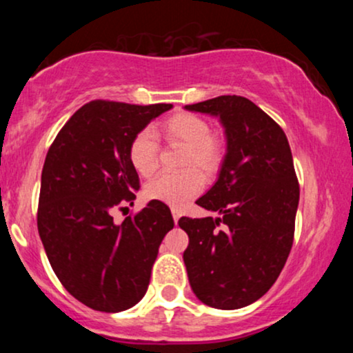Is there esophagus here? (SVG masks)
I'll list each match as a JSON object with an SVG mask.
<instances>
[{
	"instance_id": "obj_1",
	"label": "esophagus",
	"mask_w": 353,
	"mask_h": 353,
	"mask_svg": "<svg viewBox=\"0 0 353 353\" xmlns=\"http://www.w3.org/2000/svg\"><path fill=\"white\" fill-rule=\"evenodd\" d=\"M172 217H174V222H176L177 224V221H179V217H181V212L177 209H172Z\"/></svg>"
}]
</instances>
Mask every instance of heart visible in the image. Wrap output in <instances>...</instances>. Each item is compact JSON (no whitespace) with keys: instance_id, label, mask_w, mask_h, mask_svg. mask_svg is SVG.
I'll return each mask as SVG.
<instances>
[{"instance_id":"b5f03b06","label":"heart","mask_w":353,"mask_h":353,"mask_svg":"<svg viewBox=\"0 0 353 353\" xmlns=\"http://www.w3.org/2000/svg\"><path fill=\"white\" fill-rule=\"evenodd\" d=\"M163 132L172 143L185 145L182 172H164L145 185V197L164 204L182 208L189 199L204 189V176L192 165L204 172H216L224 161V144L221 137L210 132V125L204 117L192 112H179L169 117L163 124ZM159 145L152 131L143 129L132 137L129 144V163L137 174L149 177L157 169Z\"/></svg>"}]
</instances>
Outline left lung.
I'll return each mask as SVG.
<instances>
[{"label":"left lung","instance_id":"1","mask_svg":"<svg viewBox=\"0 0 353 353\" xmlns=\"http://www.w3.org/2000/svg\"><path fill=\"white\" fill-rule=\"evenodd\" d=\"M185 109L217 116L228 137L219 179L196 201L221 217L179 219L189 283L205 305L241 309L274 285L292 249L301 194L292 152L281 125L242 96Z\"/></svg>","mask_w":353,"mask_h":353}]
</instances>
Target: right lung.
<instances>
[{"label":"right lung","instance_id":"obj_1","mask_svg":"<svg viewBox=\"0 0 353 353\" xmlns=\"http://www.w3.org/2000/svg\"><path fill=\"white\" fill-rule=\"evenodd\" d=\"M171 108L91 101L70 117L46 154L38 232L56 277L89 309L136 305L161 242L174 228L171 209L159 201L119 225L111 216L132 204L139 190L128 154L132 137Z\"/></svg>","mask_w":353,"mask_h":353}]
</instances>
